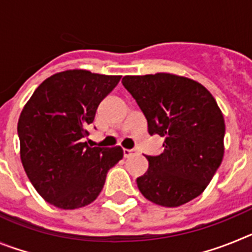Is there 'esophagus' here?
<instances>
[{"mask_svg":"<svg viewBox=\"0 0 252 252\" xmlns=\"http://www.w3.org/2000/svg\"><path fill=\"white\" fill-rule=\"evenodd\" d=\"M136 154V150H130V149H124V157L125 158H130L132 155Z\"/></svg>","mask_w":252,"mask_h":252,"instance_id":"1","label":"esophagus"}]
</instances>
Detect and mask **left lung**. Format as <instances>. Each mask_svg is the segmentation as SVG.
Returning a JSON list of instances; mask_svg holds the SVG:
<instances>
[{"instance_id":"left-lung-1","label":"left lung","mask_w":252,"mask_h":252,"mask_svg":"<svg viewBox=\"0 0 252 252\" xmlns=\"http://www.w3.org/2000/svg\"><path fill=\"white\" fill-rule=\"evenodd\" d=\"M122 84L148 120L150 135L164 137V153L146 157L136 179L141 194L162 207H179L203 193L223 159L224 120L206 87L170 73L125 75Z\"/></svg>"}]
</instances>
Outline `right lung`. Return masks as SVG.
<instances>
[{
  "mask_svg": "<svg viewBox=\"0 0 252 252\" xmlns=\"http://www.w3.org/2000/svg\"><path fill=\"white\" fill-rule=\"evenodd\" d=\"M121 75L83 69L51 75L37 87L20 115V158L31 184L48 203L75 209L92 203L107 171L124 150L90 148L84 141L98 104Z\"/></svg>",
  "mask_w": 252,
  "mask_h": 252,
  "instance_id": "obj_1",
  "label": "right lung"
}]
</instances>
